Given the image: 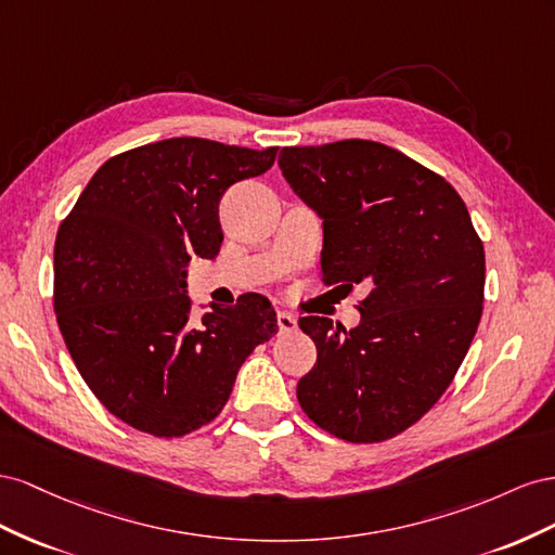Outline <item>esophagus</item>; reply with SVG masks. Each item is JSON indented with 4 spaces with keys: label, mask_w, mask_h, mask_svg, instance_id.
Here are the masks:
<instances>
[{
    "label": "esophagus",
    "mask_w": 555,
    "mask_h": 555,
    "mask_svg": "<svg viewBox=\"0 0 555 555\" xmlns=\"http://www.w3.org/2000/svg\"><path fill=\"white\" fill-rule=\"evenodd\" d=\"M276 323H279L281 332H293L297 327V319H295L293 313H288V311H279L276 313Z\"/></svg>",
    "instance_id": "1"
}]
</instances>
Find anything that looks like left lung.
Instances as JSON below:
<instances>
[{
    "label": "left lung",
    "mask_w": 555,
    "mask_h": 555,
    "mask_svg": "<svg viewBox=\"0 0 555 555\" xmlns=\"http://www.w3.org/2000/svg\"><path fill=\"white\" fill-rule=\"evenodd\" d=\"M279 167L323 220V281L370 288L353 330L299 319L319 351L297 384L299 406L353 444L390 439L433 409L467 356L483 311V244L451 183L378 141L288 146Z\"/></svg>",
    "instance_id": "obj_1"
}]
</instances>
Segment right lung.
Segmentation results:
<instances>
[{
	"mask_svg": "<svg viewBox=\"0 0 555 555\" xmlns=\"http://www.w3.org/2000/svg\"><path fill=\"white\" fill-rule=\"evenodd\" d=\"M253 151L177 137L106 160L55 236L53 305L76 370L111 414L155 437L211 423L258 344L279 332L269 299L209 305L190 321L188 262L223 242L225 190L274 165Z\"/></svg>",
	"mask_w": 555,
	"mask_h": 555,
	"instance_id": "obj_1",
	"label": "right lung"
}]
</instances>
